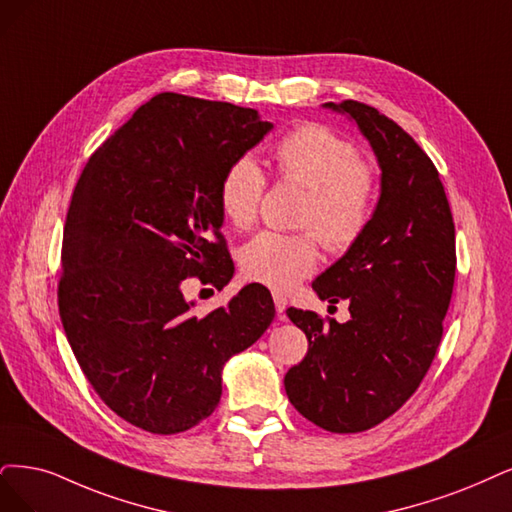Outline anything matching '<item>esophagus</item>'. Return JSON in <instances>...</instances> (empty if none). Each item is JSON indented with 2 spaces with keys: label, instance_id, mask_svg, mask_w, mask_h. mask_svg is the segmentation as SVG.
I'll list each match as a JSON object with an SVG mask.
<instances>
[{
  "label": "esophagus",
  "instance_id": "1",
  "mask_svg": "<svg viewBox=\"0 0 512 512\" xmlns=\"http://www.w3.org/2000/svg\"><path fill=\"white\" fill-rule=\"evenodd\" d=\"M274 306H276L278 316L282 318V314H285V310H287V297L280 295V293H274Z\"/></svg>",
  "mask_w": 512,
  "mask_h": 512
}]
</instances>
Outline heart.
Listing matches in <instances>:
<instances>
[{"label": "heart", "mask_w": 512, "mask_h": 512, "mask_svg": "<svg viewBox=\"0 0 512 512\" xmlns=\"http://www.w3.org/2000/svg\"><path fill=\"white\" fill-rule=\"evenodd\" d=\"M274 158L285 181L308 187L299 225L308 232H261L240 251L242 274L276 291H289L310 276L318 263V237L329 251H348L363 238L373 217L377 177L358 158L354 143L323 124H301L287 132ZM268 179L253 156H240L219 183L223 217L238 230L257 219Z\"/></svg>", "instance_id": "heart-1"}]
</instances>
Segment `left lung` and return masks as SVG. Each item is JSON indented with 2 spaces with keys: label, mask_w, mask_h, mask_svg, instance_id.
Instances as JSON below:
<instances>
[{
  "label": "left lung",
  "mask_w": 512,
  "mask_h": 512,
  "mask_svg": "<svg viewBox=\"0 0 512 512\" xmlns=\"http://www.w3.org/2000/svg\"><path fill=\"white\" fill-rule=\"evenodd\" d=\"M325 107L361 128L382 187L363 238L312 282L329 304L348 299V323L287 310L308 354L285 390L306 420L344 434L390 418L430 369L456 278V227L439 170L399 124L358 101Z\"/></svg>",
  "instance_id": "left-lung-1"
}]
</instances>
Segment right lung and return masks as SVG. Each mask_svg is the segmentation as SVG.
<instances>
[{"instance_id": "add662e5", "label": "right lung", "mask_w": 512, "mask_h": 512, "mask_svg": "<svg viewBox=\"0 0 512 512\" xmlns=\"http://www.w3.org/2000/svg\"><path fill=\"white\" fill-rule=\"evenodd\" d=\"M270 130L255 109L162 92L94 151L73 189L63 329L94 392L132 426L200 424L219 405L223 365L274 320L261 285L204 316L181 291L187 276L230 282L219 183Z\"/></svg>"}]
</instances>
